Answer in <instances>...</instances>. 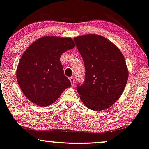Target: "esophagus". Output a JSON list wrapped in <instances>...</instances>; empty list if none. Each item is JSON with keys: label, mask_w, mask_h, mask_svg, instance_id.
Segmentation results:
<instances>
[{"label": "esophagus", "mask_w": 149, "mask_h": 149, "mask_svg": "<svg viewBox=\"0 0 149 149\" xmlns=\"http://www.w3.org/2000/svg\"><path fill=\"white\" fill-rule=\"evenodd\" d=\"M69 80H70L71 83L72 85H73V84H75V82H76V80H75V78H73V77H70V78H69Z\"/></svg>", "instance_id": "1"}]
</instances>
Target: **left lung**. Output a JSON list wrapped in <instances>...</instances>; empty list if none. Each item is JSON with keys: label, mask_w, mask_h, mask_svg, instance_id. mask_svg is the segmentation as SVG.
<instances>
[{"label": "left lung", "mask_w": 149, "mask_h": 149, "mask_svg": "<svg viewBox=\"0 0 149 149\" xmlns=\"http://www.w3.org/2000/svg\"><path fill=\"white\" fill-rule=\"evenodd\" d=\"M74 41L85 67L84 83L77 85L81 100L96 111L109 108L121 96L128 80L124 56L118 47L101 36H80Z\"/></svg>", "instance_id": "1"}]
</instances>
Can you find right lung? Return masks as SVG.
I'll return each instance as SVG.
<instances>
[{
	"mask_svg": "<svg viewBox=\"0 0 149 149\" xmlns=\"http://www.w3.org/2000/svg\"><path fill=\"white\" fill-rule=\"evenodd\" d=\"M75 46L71 38L44 36L28 47L18 63L16 78L30 101L40 107L48 106L70 87L60 58Z\"/></svg>",
	"mask_w": 149,
	"mask_h": 149,
	"instance_id": "add662e5",
	"label": "right lung"
}]
</instances>
